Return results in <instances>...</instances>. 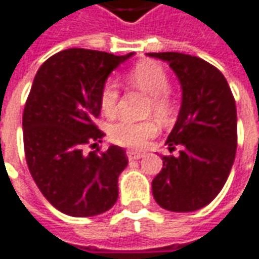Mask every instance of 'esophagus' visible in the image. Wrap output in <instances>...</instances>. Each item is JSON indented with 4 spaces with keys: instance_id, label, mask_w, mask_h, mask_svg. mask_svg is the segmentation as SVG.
Returning a JSON list of instances; mask_svg holds the SVG:
<instances>
[{
    "instance_id": "1",
    "label": "esophagus",
    "mask_w": 259,
    "mask_h": 259,
    "mask_svg": "<svg viewBox=\"0 0 259 259\" xmlns=\"http://www.w3.org/2000/svg\"><path fill=\"white\" fill-rule=\"evenodd\" d=\"M142 157H144V152H141V151H127L129 160H141Z\"/></svg>"
}]
</instances>
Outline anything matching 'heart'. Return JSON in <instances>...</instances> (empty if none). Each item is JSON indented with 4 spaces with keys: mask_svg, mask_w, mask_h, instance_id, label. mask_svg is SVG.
I'll list each match as a JSON object with an SVG mask.
<instances>
[{
    "mask_svg": "<svg viewBox=\"0 0 259 259\" xmlns=\"http://www.w3.org/2000/svg\"><path fill=\"white\" fill-rule=\"evenodd\" d=\"M127 79L133 86L151 95L149 113H154L158 118H168L173 111V102L168 97L167 91L170 88V80L162 69L155 61H141L130 70ZM120 98L118 86L114 80L105 82L101 95L99 104L101 110L105 115H113L117 111V104ZM158 126L148 120L142 123H135L129 120H120L114 123L110 129V139L117 145L127 148H142L148 144L151 138L155 136Z\"/></svg>",
    "mask_w": 259,
    "mask_h": 259,
    "instance_id": "b5f03b06",
    "label": "heart"
}]
</instances>
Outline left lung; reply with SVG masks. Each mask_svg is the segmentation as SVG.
<instances>
[{"label": "left lung", "mask_w": 259, "mask_h": 259, "mask_svg": "<svg viewBox=\"0 0 259 259\" xmlns=\"http://www.w3.org/2000/svg\"><path fill=\"white\" fill-rule=\"evenodd\" d=\"M167 61L182 86V105L167 142L177 157L162 155V170L152 180L157 204L173 212L208 205L230 175L237 146L236 102L219 69L199 57L151 53Z\"/></svg>", "instance_id": "left-lung-1"}]
</instances>
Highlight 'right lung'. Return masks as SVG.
Segmentation results:
<instances>
[{"label": "right lung", "mask_w": 259, "mask_h": 259, "mask_svg": "<svg viewBox=\"0 0 259 259\" xmlns=\"http://www.w3.org/2000/svg\"><path fill=\"white\" fill-rule=\"evenodd\" d=\"M126 55L70 48L50 57L33 79L23 111L26 162L48 202L71 217H94L118 198V176L127 165L126 151L98 145L104 132L95 126L99 95L111 71Z\"/></svg>", "instance_id": "add662e5"}]
</instances>
